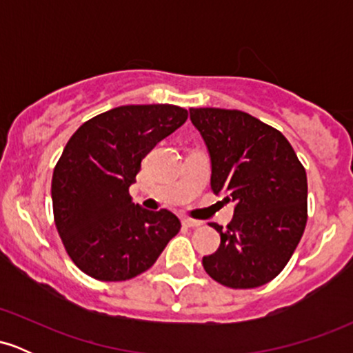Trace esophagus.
Listing matches in <instances>:
<instances>
[{
	"mask_svg": "<svg viewBox=\"0 0 353 353\" xmlns=\"http://www.w3.org/2000/svg\"><path fill=\"white\" fill-rule=\"evenodd\" d=\"M182 224L188 225V228H199V225H202V222L201 221H196V219L184 217V219H182Z\"/></svg>",
	"mask_w": 353,
	"mask_h": 353,
	"instance_id": "obj_1",
	"label": "esophagus"
}]
</instances>
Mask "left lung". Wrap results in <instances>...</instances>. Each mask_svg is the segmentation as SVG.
Returning <instances> with one entry per match:
<instances>
[{"mask_svg": "<svg viewBox=\"0 0 353 353\" xmlns=\"http://www.w3.org/2000/svg\"><path fill=\"white\" fill-rule=\"evenodd\" d=\"M210 156V188L232 201L228 228L210 224L221 245L202 257L230 289L270 282L292 257L307 224V174L281 131L237 109H189Z\"/></svg>", "mask_w": 353, "mask_h": 353, "instance_id": "obj_1", "label": "left lung"}]
</instances>
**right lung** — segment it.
<instances>
[{
    "instance_id": "add662e5",
    "label": "right lung",
    "mask_w": 353,
    "mask_h": 353,
    "mask_svg": "<svg viewBox=\"0 0 353 353\" xmlns=\"http://www.w3.org/2000/svg\"><path fill=\"white\" fill-rule=\"evenodd\" d=\"M185 119L172 104H129L86 121L68 141L52 172V212L68 255L89 277L129 281L179 232V219L134 204L129 185L148 152Z\"/></svg>"
}]
</instances>
